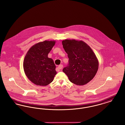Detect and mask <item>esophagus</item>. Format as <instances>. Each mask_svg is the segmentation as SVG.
<instances>
[{
    "mask_svg": "<svg viewBox=\"0 0 125 125\" xmlns=\"http://www.w3.org/2000/svg\"><path fill=\"white\" fill-rule=\"evenodd\" d=\"M63 68V65H59L57 68H56V71H57L59 72L60 71V70Z\"/></svg>",
    "mask_w": 125,
    "mask_h": 125,
    "instance_id": "esophagus-1",
    "label": "esophagus"
}]
</instances>
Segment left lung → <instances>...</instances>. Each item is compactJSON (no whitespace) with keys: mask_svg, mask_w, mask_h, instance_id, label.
Returning <instances> with one entry per match:
<instances>
[{"mask_svg":"<svg viewBox=\"0 0 125 125\" xmlns=\"http://www.w3.org/2000/svg\"><path fill=\"white\" fill-rule=\"evenodd\" d=\"M62 44L69 58L68 66L63 69L69 81L84 85L92 80L97 73L99 62L89 45L82 40L65 39Z\"/></svg>","mask_w":125,"mask_h":125,"instance_id":"obj_1","label":"left lung"}]
</instances>
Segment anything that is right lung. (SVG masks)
Listing matches in <instances>:
<instances>
[{"instance_id": "obj_1", "label": "right lung", "mask_w": 125, "mask_h": 125, "mask_svg": "<svg viewBox=\"0 0 125 125\" xmlns=\"http://www.w3.org/2000/svg\"><path fill=\"white\" fill-rule=\"evenodd\" d=\"M55 42L54 40H45L36 43L25 56L24 73L29 80L36 85L47 86L53 81L57 74L53 60L48 57Z\"/></svg>"}]
</instances>
